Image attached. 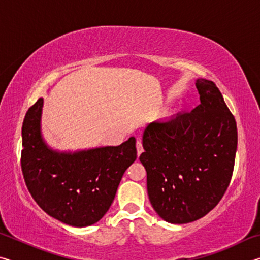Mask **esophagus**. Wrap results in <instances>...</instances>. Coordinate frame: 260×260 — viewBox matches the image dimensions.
<instances>
[{"label": "esophagus", "mask_w": 260, "mask_h": 260, "mask_svg": "<svg viewBox=\"0 0 260 260\" xmlns=\"http://www.w3.org/2000/svg\"><path fill=\"white\" fill-rule=\"evenodd\" d=\"M136 150H138V155L140 156L141 153L143 152V146H142V141H141L140 139H138V141H136Z\"/></svg>", "instance_id": "34e87169"}]
</instances>
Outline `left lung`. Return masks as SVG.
<instances>
[{
  "instance_id": "obj_1",
  "label": "left lung",
  "mask_w": 260,
  "mask_h": 260,
  "mask_svg": "<svg viewBox=\"0 0 260 260\" xmlns=\"http://www.w3.org/2000/svg\"><path fill=\"white\" fill-rule=\"evenodd\" d=\"M201 104L143 134L140 161L147 171L152 208L171 223L204 217L225 195L237 148L235 118L213 81L197 79Z\"/></svg>"
}]
</instances>
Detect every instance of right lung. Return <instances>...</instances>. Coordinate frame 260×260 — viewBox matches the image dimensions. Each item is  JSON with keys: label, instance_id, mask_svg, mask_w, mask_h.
Returning a JSON list of instances; mask_svg holds the SVG:
<instances>
[{"label": "right lung", "instance_id": "add662e5", "mask_svg": "<svg viewBox=\"0 0 260 260\" xmlns=\"http://www.w3.org/2000/svg\"><path fill=\"white\" fill-rule=\"evenodd\" d=\"M42 103L39 99L23 121L20 164L26 186L52 218L70 226L93 225L107 213L122 174L136 159L135 139L76 153L52 151L40 134Z\"/></svg>", "mask_w": 260, "mask_h": 260}]
</instances>
